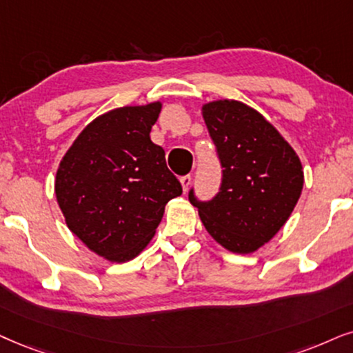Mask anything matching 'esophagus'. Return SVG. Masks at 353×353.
<instances>
[{"label": "esophagus", "instance_id": "esophagus-1", "mask_svg": "<svg viewBox=\"0 0 353 353\" xmlns=\"http://www.w3.org/2000/svg\"><path fill=\"white\" fill-rule=\"evenodd\" d=\"M190 182H192V177H190V176H184V177H181V185H182V190L187 192V189H189V185H190Z\"/></svg>", "mask_w": 353, "mask_h": 353}]
</instances>
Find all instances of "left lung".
Returning a JSON list of instances; mask_svg holds the SVG:
<instances>
[{
  "label": "left lung",
  "mask_w": 353,
  "mask_h": 353,
  "mask_svg": "<svg viewBox=\"0 0 353 353\" xmlns=\"http://www.w3.org/2000/svg\"><path fill=\"white\" fill-rule=\"evenodd\" d=\"M202 117L223 168L212 202H197L208 234L234 254H252L279 233L300 200L305 176L296 151L261 112L234 99L205 102Z\"/></svg>",
  "instance_id": "left-lung-1"
}]
</instances>
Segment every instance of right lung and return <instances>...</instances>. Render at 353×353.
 <instances>
[{
	"label": "right lung",
	"mask_w": 353,
	"mask_h": 353,
	"mask_svg": "<svg viewBox=\"0 0 353 353\" xmlns=\"http://www.w3.org/2000/svg\"><path fill=\"white\" fill-rule=\"evenodd\" d=\"M163 102L125 105L83 128L55 176L65 223L89 251L109 262L135 259L153 239L169 200L182 194L151 141Z\"/></svg>",
	"instance_id": "right-lung-1"
}]
</instances>
